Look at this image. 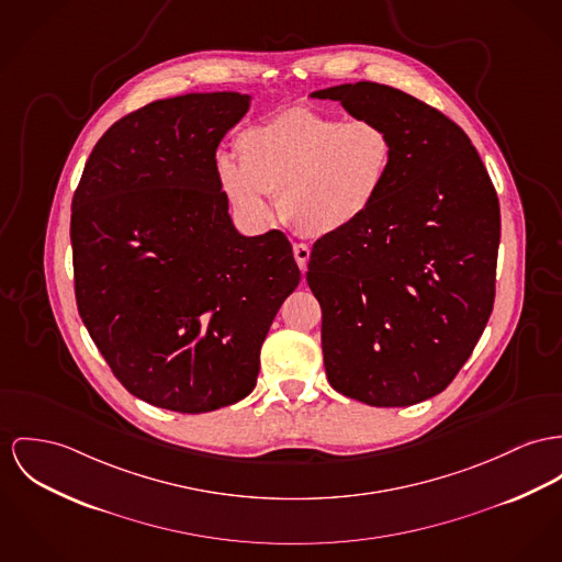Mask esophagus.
Instances as JSON below:
<instances>
[{
    "instance_id": "34e87169",
    "label": "esophagus",
    "mask_w": 562,
    "mask_h": 562,
    "mask_svg": "<svg viewBox=\"0 0 562 562\" xmlns=\"http://www.w3.org/2000/svg\"><path fill=\"white\" fill-rule=\"evenodd\" d=\"M293 255H295V260H297L300 269L305 271V269H307V260H310V248H307L305 244H295V246H293Z\"/></svg>"
}]
</instances>
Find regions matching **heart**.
<instances>
[{"label": "heart", "mask_w": 562, "mask_h": 562, "mask_svg": "<svg viewBox=\"0 0 562 562\" xmlns=\"http://www.w3.org/2000/svg\"><path fill=\"white\" fill-rule=\"evenodd\" d=\"M237 158H217V186L248 224L280 214L305 237L336 235L368 216L387 188L393 136L370 117L342 120L307 106L280 111L239 132Z\"/></svg>", "instance_id": "b5f03b06"}]
</instances>
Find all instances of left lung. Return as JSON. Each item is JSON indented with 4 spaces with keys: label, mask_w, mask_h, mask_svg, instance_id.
I'll return each instance as SVG.
<instances>
[{
    "label": "left lung",
    "mask_w": 562,
    "mask_h": 562,
    "mask_svg": "<svg viewBox=\"0 0 562 562\" xmlns=\"http://www.w3.org/2000/svg\"><path fill=\"white\" fill-rule=\"evenodd\" d=\"M391 132L395 158L374 210L312 248L331 387L370 406H411L447 387L492 305L501 207L467 132L395 87L312 91Z\"/></svg>",
    "instance_id": "1"
}]
</instances>
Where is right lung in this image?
I'll use <instances>...</instances> for the list:
<instances>
[{"mask_svg": "<svg viewBox=\"0 0 562 562\" xmlns=\"http://www.w3.org/2000/svg\"><path fill=\"white\" fill-rule=\"evenodd\" d=\"M250 104L203 91L130 113L95 143L72 199L79 314L120 383L158 408L246 397L302 280L289 239L241 235L217 186V145Z\"/></svg>", "mask_w": 562, "mask_h": 562, "instance_id": "1", "label": "right lung"}]
</instances>
